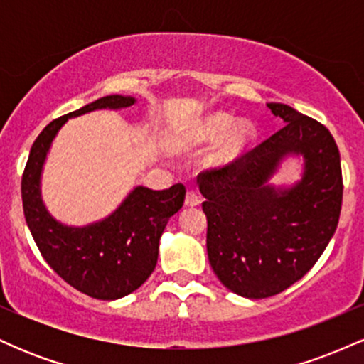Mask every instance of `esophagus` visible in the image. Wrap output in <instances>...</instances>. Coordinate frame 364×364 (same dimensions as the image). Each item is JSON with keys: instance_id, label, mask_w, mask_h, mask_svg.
<instances>
[{"instance_id": "esophagus-1", "label": "esophagus", "mask_w": 364, "mask_h": 364, "mask_svg": "<svg viewBox=\"0 0 364 364\" xmlns=\"http://www.w3.org/2000/svg\"><path fill=\"white\" fill-rule=\"evenodd\" d=\"M200 202H202V200H200V196H198V193H196V191H193V190L186 191V196H185V205L186 207H196V205H200Z\"/></svg>"}]
</instances>
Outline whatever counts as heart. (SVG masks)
<instances>
[{
    "mask_svg": "<svg viewBox=\"0 0 364 364\" xmlns=\"http://www.w3.org/2000/svg\"><path fill=\"white\" fill-rule=\"evenodd\" d=\"M193 139L196 144H214L225 139L217 154V162L229 164L250 149V145L257 139V127L250 119L236 121L235 116L228 112H215L207 116L195 128Z\"/></svg>",
    "mask_w": 364,
    "mask_h": 364,
    "instance_id": "obj_1",
    "label": "heart"
}]
</instances>
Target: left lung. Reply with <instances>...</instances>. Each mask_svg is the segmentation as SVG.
Segmentation results:
<instances>
[{"instance_id":"left-lung-1","label":"left lung","mask_w":364,"mask_h":364,"mask_svg":"<svg viewBox=\"0 0 364 364\" xmlns=\"http://www.w3.org/2000/svg\"><path fill=\"white\" fill-rule=\"evenodd\" d=\"M284 128L219 169L198 174L210 267L229 291L270 298L315 265L339 224L341 156L330 132L291 106L267 104ZM287 155L304 157L302 179L275 187Z\"/></svg>"}]
</instances>
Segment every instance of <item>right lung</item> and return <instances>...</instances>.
<instances>
[{
	"instance_id": "add662e5",
	"label": "right lung",
	"mask_w": 364,
	"mask_h": 364,
	"mask_svg": "<svg viewBox=\"0 0 364 364\" xmlns=\"http://www.w3.org/2000/svg\"><path fill=\"white\" fill-rule=\"evenodd\" d=\"M129 95H106L51 121L39 133L22 176L23 214L37 248L63 281L95 299H119L150 277L157 265L159 240L185 202L181 183L168 190L135 186L106 219L82 228L61 224L41 196V174L54 136L70 118L95 109H123Z\"/></svg>"
}]
</instances>
